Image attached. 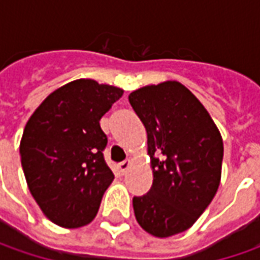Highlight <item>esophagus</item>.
Segmentation results:
<instances>
[{"label": "esophagus", "mask_w": 260, "mask_h": 260, "mask_svg": "<svg viewBox=\"0 0 260 260\" xmlns=\"http://www.w3.org/2000/svg\"><path fill=\"white\" fill-rule=\"evenodd\" d=\"M132 165V162L130 160H124V162H121V164H118V171H120V174L124 175L127 171H128V168Z\"/></svg>", "instance_id": "34e87169"}]
</instances>
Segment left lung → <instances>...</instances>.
Wrapping results in <instances>:
<instances>
[{
	"instance_id": "left-lung-1",
	"label": "left lung",
	"mask_w": 260,
	"mask_h": 260,
	"mask_svg": "<svg viewBox=\"0 0 260 260\" xmlns=\"http://www.w3.org/2000/svg\"><path fill=\"white\" fill-rule=\"evenodd\" d=\"M128 101L145 125L153 169L149 192L133 198L136 220L156 237L182 233L218 189L221 135L204 105L176 81L136 89Z\"/></svg>"
}]
</instances>
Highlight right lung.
Returning <instances> with one entry per match:
<instances>
[{
	"label": "right lung",
	"mask_w": 260,
	"mask_h": 260,
	"mask_svg": "<svg viewBox=\"0 0 260 260\" xmlns=\"http://www.w3.org/2000/svg\"><path fill=\"white\" fill-rule=\"evenodd\" d=\"M123 89L92 79L60 86L37 107L20 143L28 189L55 224H89L114 179L104 159L107 136L100 120Z\"/></svg>",
	"instance_id": "1"
}]
</instances>
